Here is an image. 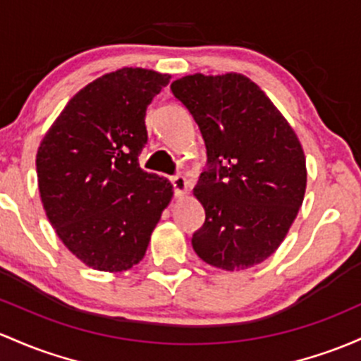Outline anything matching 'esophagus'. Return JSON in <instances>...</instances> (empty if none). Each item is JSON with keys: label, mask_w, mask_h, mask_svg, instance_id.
<instances>
[{"label": "esophagus", "mask_w": 361, "mask_h": 361, "mask_svg": "<svg viewBox=\"0 0 361 361\" xmlns=\"http://www.w3.org/2000/svg\"><path fill=\"white\" fill-rule=\"evenodd\" d=\"M169 181H171L174 193H176V195H183V193H187L188 183L183 176H171L169 178Z\"/></svg>", "instance_id": "1"}]
</instances>
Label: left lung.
Returning a JSON list of instances; mask_svg holds the SVG:
<instances>
[{"label": "left lung", "mask_w": 361, "mask_h": 361, "mask_svg": "<svg viewBox=\"0 0 361 361\" xmlns=\"http://www.w3.org/2000/svg\"><path fill=\"white\" fill-rule=\"evenodd\" d=\"M171 90L207 149V169L193 188L205 211L193 250L224 271L264 262L302 207L307 168L298 137L260 87L240 73L187 75Z\"/></svg>", "instance_id": "8db88e82"}]
</instances>
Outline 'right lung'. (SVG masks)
<instances>
[{"label": "right lung", "mask_w": 361, "mask_h": 361, "mask_svg": "<svg viewBox=\"0 0 361 361\" xmlns=\"http://www.w3.org/2000/svg\"><path fill=\"white\" fill-rule=\"evenodd\" d=\"M169 75L121 68L70 99L39 145L41 200L59 240L96 271L140 262L173 187L145 173V111Z\"/></svg>", "instance_id": "1"}]
</instances>
